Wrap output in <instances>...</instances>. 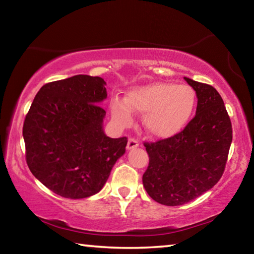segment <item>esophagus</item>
I'll list each match as a JSON object with an SVG mask.
<instances>
[{
  "mask_svg": "<svg viewBox=\"0 0 254 254\" xmlns=\"http://www.w3.org/2000/svg\"><path fill=\"white\" fill-rule=\"evenodd\" d=\"M136 147H139V141L134 139V137H130L127 141V149L131 150V149H134Z\"/></svg>",
  "mask_w": 254,
  "mask_h": 254,
  "instance_id": "1",
  "label": "esophagus"
}]
</instances>
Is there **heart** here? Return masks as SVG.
Segmentation results:
<instances>
[{
	"instance_id": "heart-1",
	"label": "heart",
	"mask_w": 254,
	"mask_h": 254,
	"mask_svg": "<svg viewBox=\"0 0 254 254\" xmlns=\"http://www.w3.org/2000/svg\"><path fill=\"white\" fill-rule=\"evenodd\" d=\"M195 105L196 93L190 86L153 83L132 89L127 93V100L112 98L111 112L121 126L131 122V110L144 113L143 123L150 134L166 139L183 130Z\"/></svg>"
}]
</instances>
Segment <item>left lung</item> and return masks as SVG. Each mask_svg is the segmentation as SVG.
<instances>
[{"instance_id":"left-lung-1","label":"left lung","mask_w":254,"mask_h":254,"mask_svg":"<svg viewBox=\"0 0 254 254\" xmlns=\"http://www.w3.org/2000/svg\"><path fill=\"white\" fill-rule=\"evenodd\" d=\"M195 89L196 115L183 131L156 142H144L149 166L142 182L153 200L178 206L217 184L225 170L232 124L224 102L213 86L185 77Z\"/></svg>"}]
</instances>
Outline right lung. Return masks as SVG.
<instances>
[{
  "label": "right lung",
  "instance_id": "add662e5",
  "mask_svg": "<svg viewBox=\"0 0 254 254\" xmlns=\"http://www.w3.org/2000/svg\"><path fill=\"white\" fill-rule=\"evenodd\" d=\"M106 83L76 75L45 84L23 123L25 160L32 175L51 191L79 199L101 190L114 163L126 152L127 137L103 131Z\"/></svg>",
  "mask_w": 254,
  "mask_h": 254
}]
</instances>
